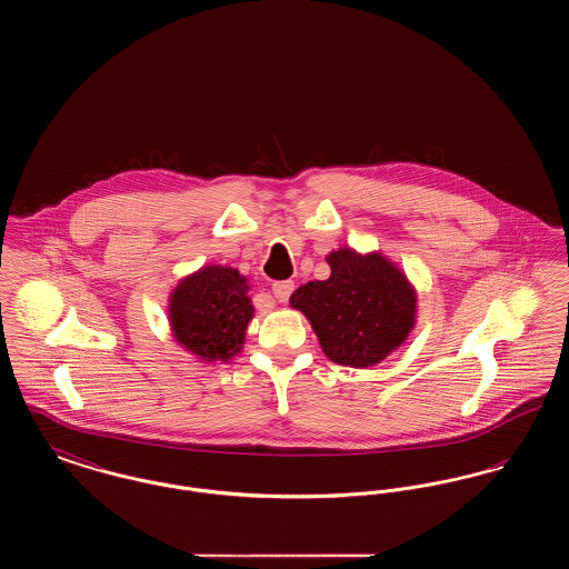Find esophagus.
<instances>
[{
	"instance_id": "obj_1",
	"label": "esophagus",
	"mask_w": 569,
	"mask_h": 569,
	"mask_svg": "<svg viewBox=\"0 0 569 569\" xmlns=\"http://www.w3.org/2000/svg\"><path fill=\"white\" fill-rule=\"evenodd\" d=\"M295 292V281H274L272 283V295L279 302H286Z\"/></svg>"
}]
</instances>
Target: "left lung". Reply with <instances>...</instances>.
<instances>
[{"label": "left lung", "mask_w": 569, "mask_h": 569, "mask_svg": "<svg viewBox=\"0 0 569 569\" xmlns=\"http://www.w3.org/2000/svg\"><path fill=\"white\" fill-rule=\"evenodd\" d=\"M328 264L330 277L300 286L290 305L307 316L332 362L378 365L406 341L416 295L406 274L378 253L339 249L328 256Z\"/></svg>", "instance_id": "8db88e82"}]
</instances>
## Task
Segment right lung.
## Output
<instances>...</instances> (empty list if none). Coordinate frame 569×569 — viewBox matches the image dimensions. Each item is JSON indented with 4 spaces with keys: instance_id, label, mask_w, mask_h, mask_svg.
I'll use <instances>...</instances> for the list:
<instances>
[{
    "instance_id": "right-lung-1",
    "label": "right lung",
    "mask_w": 569,
    "mask_h": 569,
    "mask_svg": "<svg viewBox=\"0 0 569 569\" xmlns=\"http://www.w3.org/2000/svg\"><path fill=\"white\" fill-rule=\"evenodd\" d=\"M247 279L230 267H207L188 277L170 300L174 337L207 360H228L241 350L253 316Z\"/></svg>"
}]
</instances>
